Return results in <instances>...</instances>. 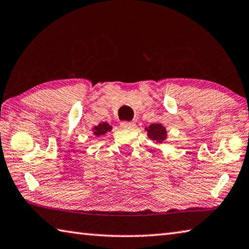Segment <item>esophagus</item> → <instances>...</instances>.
Segmentation results:
<instances>
[{"label":"esophagus","mask_w":249,"mask_h":249,"mask_svg":"<svg viewBox=\"0 0 249 249\" xmlns=\"http://www.w3.org/2000/svg\"><path fill=\"white\" fill-rule=\"evenodd\" d=\"M121 127L125 129H133L135 127L134 122H122Z\"/></svg>","instance_id":"esophagus-1"}]
</instances>
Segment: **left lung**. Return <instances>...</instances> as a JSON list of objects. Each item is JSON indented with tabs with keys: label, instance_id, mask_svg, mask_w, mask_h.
Returning <instances> with one entry per match:
<instances>
[{
	"label": "left lung",
	"instance_id": "1",
	"mask_svg": "<svg viewBox=\"0 0 249 249\" xmlns=\"http://www.w3.org/2000/svg\"><path fill=\"white\" fill-rule=\"evenodd\" d=\"M144 129L147 130L148 137L156 142L162 143L163 142H165L166 138H168L166 128L160 123H153L151 125H149L148 127H146Z\"/></svg>",
	"mask_w": 249,
	"mask_h": 249
}]
</instances>
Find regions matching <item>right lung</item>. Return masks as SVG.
Segmentation results:
<instances>
[{
  "label": "right lung",
  "mask_w": 249,
  "mask_h": 249,
  "mask_svg": "<svg viewBox=\"0 0 249 249\" xmlns=\"http://www.w3.org/2000/svg\"><path fill=\"white\" fill-rule=\"evenodd\" d=\"M112 129V126L107 123V122H103V123H100L97 126H94V127L92 128V132H93V135L94 136H102V135L107 134V132H110V130Z\"/></svg>",
  "instance_id": "right-lung-1"
}]
</instances>
